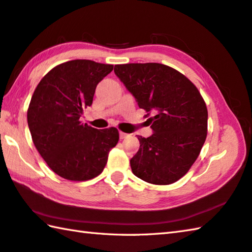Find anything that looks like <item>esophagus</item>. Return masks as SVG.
<instances>
[{"instance_id":"obj_1","label":"esophagus","mask_w":252,"mask_h":252,"mask_svg":"<svg viewBox=\"0 0 252 252\" xmlns=\"http://www.w3.org/2000/svg\"><path fill=\"white\" fill-rule=\"evenodd\" d=\"M119 136H120V139L122 140V139H126V137H127L129 136V134H127V133H125V132H119Z\"/></svg>"}]
</instances>
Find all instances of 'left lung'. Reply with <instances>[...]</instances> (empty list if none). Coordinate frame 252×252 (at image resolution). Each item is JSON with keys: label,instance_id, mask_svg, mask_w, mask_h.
I'll return each mask as SVG.
<instances>
[{"label": "left lung", "instance_id": "obj_1", "mask_svg": "<svg viewBox=\"0 0 252 252\" xmlns=\"http://www.w3.org/2000/svg\"><path fill=\"white\" fill-rule=\"evenodd\" d=\"M142 109L155 113L153 134L137 135L140 149L130 160L137 178L153 185H170L193 165L208 133V109L200 92L175 68L160 63L115 65Z\"/></svg>", "mask_w": 252, "mask_h": 252}]
</instances>
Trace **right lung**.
<instances>
[{"label": "right lung", "instance_id": "obj_1", "mask_svg": "<svg viewBox=\"0 0 252 252\" xmlns=\"http://www.w3.org/2000/svg\"><path fill=\"white\" fill-rule=\"evenodd\" d=\"M112 70L110 64L68 61L46 74L33 92L27 111L33 144L64 179L85 181L100 175L119 141L116 127L97 130L80 120L98 83Z\"/></svg>", "mask_w": 252, "mask_h": 252}]
</instances>
